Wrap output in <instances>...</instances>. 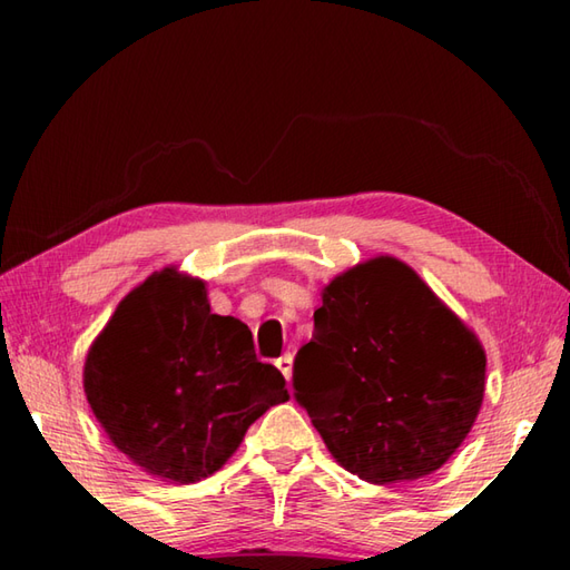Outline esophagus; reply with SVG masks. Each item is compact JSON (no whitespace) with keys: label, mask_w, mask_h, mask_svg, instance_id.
<instances>
[{"label":"esophagus","mask_w":570,"mask_h":570,"mask_svg":"<svg viewBox=\"0 0 570 570\" xmlns=\"http://www.w3.org/2000/svg\"><path fill=\"white\" fill-rule=\"evenodd\" d=\"M276 366H278V370H282V374H284L286 380H292V366H294V356H292V354L278 356V360H276Z\"/></svg>","instance_id":"esophagus-1"}]
</instances>
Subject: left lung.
<instances>
[{"label":"left lung","mask_w":570,"mask_h":570,"mask_svg":"<svg viewBox=\"0 0 570 570\" xmlns=\"http://www.w3.org/2000/svg\"><path fill=\"white\" fill-rule=\"evenodd\" d=\"M294 390L344 470L374 485L407 482L468 438L485 352L407 264L377 256L324 286Z\"/></svg>","instance_id":"1"}]
</instances>
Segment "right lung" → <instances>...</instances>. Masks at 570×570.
<instances>
[{
  "label": "right lung",
  "instance_id": "right-lung-1",
  "mask_svg": "<svg viewBox=\"0 0 570 570\" xmlns=\"http://www.w3.org/2000/svg\"><path fill=\"white\" fill-rule=\"evenodd\" d=\"M85 394L112 445L150 475L198 482L288 400L234 316L210 314L200 278L163 268L122 298L85 360Z\"/></svg>",
  "mask_w": 570,
  "mask_h": 570
}]
</instances>
